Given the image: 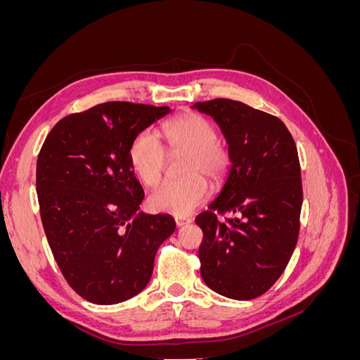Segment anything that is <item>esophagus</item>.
<instances>
[{
  "label": "esophagus",
  "mask_w": 360,
  "mask_h": 360,
  "mask_svg": "<svg viewBox=\"0 0 360 360\" xmlns=\"http://www.w3.org/2000/svg\"><path fill=\"white\" fill-rule=\"evenodd\" d=\"M191 222H192L191 217H186V216H176V225H177V226L188 225V224H191Z\"/></svg>",
  "instance_id": "esophagus-1"
}]
</instances>
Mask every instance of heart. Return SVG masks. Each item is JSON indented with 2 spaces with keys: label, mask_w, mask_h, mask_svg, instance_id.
Masks as SVG:
<instances>
[{
  "label": "heart",
  "mask_w": 360,
  "mask_h": 360,
  "mask_svg": "<svg viewBox=\"0 0 360 360\" xmlns=\"http://www.w3.org/2000/svg\"><path fill=\"white\" fill-rule=\"evenodd\" d=\"M163 144L151 130L139 132L130 144L129 160L141 183L155 188L167 169L168 155L184 156L183 179L163 183L150 197L158 212L184 216L192 213L209 197V180L221 184L230 168V150L217 139L210 120L197 112H184L160 127Z\"/></svg>",
  "instance_id": "heart-1"
}]
</instances>
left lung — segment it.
Here are the masks:
<instances>
[{
    "mask_svg": "<svg viewBox=\"0 0 360 360\" xmlns=\"http://www.w3.org/2000/svg\"><path fill=\"white\" fill-rule=\"evenodd\" d=\"M222 129L231 158L224 188L197 216L207 287L236 300L264 294L296 248L303 201L296 143L275 115L231 99L193 105ZM234 212L221 223L217 214Z\"/></svg>",
    "mask_w": 360,
    "mask_h": 360,
    "instance_id": "obj_1",
    "label": "left lung"
}]
</instances>
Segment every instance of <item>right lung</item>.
<instances>
[{"label": "right lung", "mask_w": 360, "mask_h": 360, "mask_svg": "<svg viewBox=\"0 0 360 360\" xmlns=\"http://www.w3.org/2000/svg\"><path fill=\"white\" fill-rule=\"evenodd\" d=\"M169 106L106 102L61 118L37 158L36 189L48 243L68 284L97 304L143 291L168 214L138 213L144 191L129 160L134 138Z\"/></svg>", "instance_id": "obj_1"}]
</instances>
